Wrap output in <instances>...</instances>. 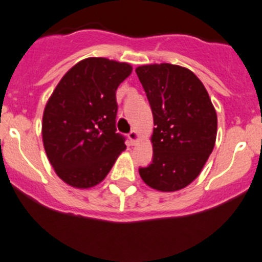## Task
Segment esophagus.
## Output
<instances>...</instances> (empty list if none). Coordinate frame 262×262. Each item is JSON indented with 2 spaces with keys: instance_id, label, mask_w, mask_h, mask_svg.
I'll list each match as a JSON object with an SVG mask.
<instances>
[{
  "instance_id": "obj_1",
  "label": "esophagus",
  "mask_w": 262,
  "mask_h": 262,
  "mask_svg": "<svg viewBox=\"0 0 262 262\" xmlns=\"http://www.w3.org/2000/svg\"><path fill=\"white\" fill-rule=\"evenodd\" d=\"M138 138H139V136H138V133H137L136 130H132L130 133L128 134V139L130 140L132 144H136V142L138 140Z\"/></svg>"
}]
</instances>
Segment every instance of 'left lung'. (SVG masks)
<instances>
[{"instance_id": "obj_1", "label": "left lung", "mask_w": 262, "mask_h": 262, "mask_svg": "<svg viewBox=\"0 0 262 262\" xmlns=\"http://www.w3.org/2000/svg\"><path fill=\"white\" fill-rule=\"evenodd\" d=\"M149 101L153 159L139 168L142 180L162 192L184 188L198 177L216 143L217 114L202 81L172 64L136 69Z\"/></svg>"}]
</instances>
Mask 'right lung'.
Masks as SVG:
<instances>
[{
	"instance_id": "obj_1",
	"label": "right lung",
	"mask_w": 262,
	"mask_h": 262,
	"mask_svg": "<svg viewBox=\"0 0 262 262\" xmlns=\"http://www.w3.org/2000/svg\"><path fill=\"white\" fill-rule=\"evenodd\" d=\"M132 70L126 62L88 57L62 76L48 100L43 148L69 186L90 188L100 183L125 149V138L115 128V92Z\"/></svg>"
}]
</instances>
